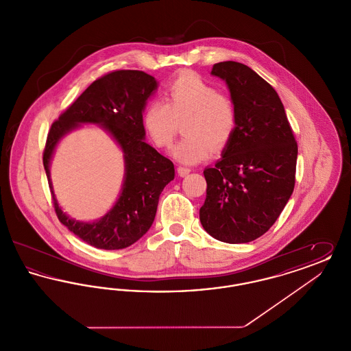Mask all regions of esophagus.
I'll use <instances>...</instances> for the list:
<instances>
[{
  "label": "esophagus",
  "instance_id": "obj_1",
  "mask_svg": "<svg viewBox=\"0 0 351 351\" xmlns=\"http://www.w3.org/2000/svg\"><path fill=\"white\" fill-rule=\"evenodd\" d=\"M191 171H192V169L189 167H184V166H179V167H178V172H179L180 176H186Z\"/></svg>",
  "mask_w": 351,
  "mask_h": 351
}]
</instances>
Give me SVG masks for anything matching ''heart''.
<instances>
[{
    "label": "heart",
    "instance_id": "1",
    "mask_svg": "<svg viewBox=\"0 0 351 351\" xmlns=\"http://www.w3.org/2000/svg\"><path fill=\"white\" fill-rule=\"evenodd\" d=\"M182 121L185 135L172 155L182 163L195 165L209 158L213 149L222 150L230 143L238 114L230 96L218 92L200 75L184 72L168 83L165 101L147 104L142 125L156 147L168 149Z\"/></svg>",
    "mask_w": 351,
    "mask_h": 351
}]
</instances>
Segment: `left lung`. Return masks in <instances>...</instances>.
<instances>
[{
  "mask_svg": "<svg viewBox=\"0 0 351 351\" xmlns=\"http://www.w3.org/2000/svg\"><path fill=\"white\" fill-rule=\"evenodd\" d=\"M212 75L228 84L238 125L221 159L204 169L201 225L221 242L247 243L267 232L289 200L298 143L276 90L255 71L221 62Z\"/></svg>",
  "mask_w": 351,
  "mask_h": 351,
  "instance_id": "left-lung-1",
  "label": "left lung"
}]
</instances>
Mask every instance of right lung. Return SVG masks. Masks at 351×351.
Here are the masks:
<instances>
[{"instance_id":"1","label":"right lung","mask_w":351,"mask_h":351,"mask_svg":"<svg viewBox=\"0 0 351 351\" xmlns=\"http://www.w3.org/2000/svg\"><path fill=\"white\" fill-rule=\"evenodd\" d=\"M158 88L143 71L121 69L90 84L52 125L43 151L53 208L59 221L84 242L102 250L129 247L150 229L159 196L175 178L173 163L145 141L142 113ZM85 123L99 124L124 154L125 176L114 208L100 220L83 223L67 217L54 199L49 176L50 158L60 139Z\"/></svg>"}]
</instances>
